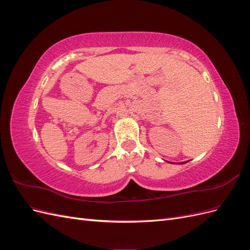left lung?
I'll return each mask as SVG.
<instances>
[{
	"mask_svg": "<svg viewBox=\"0 0 250 250\" xmlns=\"http://www.w3.org/2000/svg\"><path fill=\"white\" fill-rule=\"evenodd\" d=\"M180 164H185V163H180Z\"/></svg>",
	"mask_w": 250,
	"mask_h": 250,
	"instance_id": "obj_1",
	"label": "left lung"
}]
</instances>
